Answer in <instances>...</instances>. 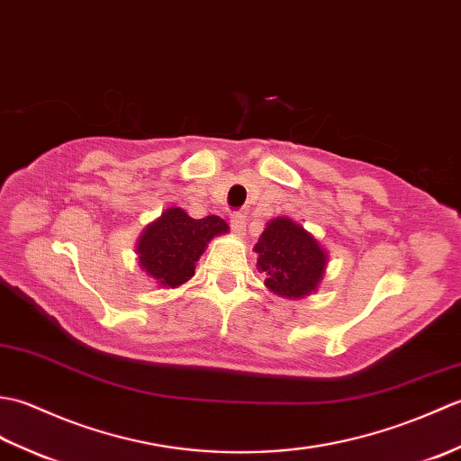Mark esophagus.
I'll return each instance as SVG.
<instances>
[{
    "label": "esophagus",
    "instance_id": "1",
    "mask_svg": "<svg viewBox=\"0 0 461 461\" xmlns=\"http://www.w3.org/2000/svg\"><path fill=\"white\" fill-rule=\"evenodd\" d=\"M230 223L236 236H243V231H246V218H243L241 213H233L230 218Z\"/></svg>",
    "mask_w": 461,
    "mask_h": 461
}]
</instances>
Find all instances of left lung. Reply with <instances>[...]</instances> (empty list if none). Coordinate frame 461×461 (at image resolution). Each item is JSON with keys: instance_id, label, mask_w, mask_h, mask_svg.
<instances>
[{"instance_id": "obj_1", "label": "left lung", "mask_w": 461, "mask_h": 461, "mask_svg": "<svg viewBox=\"0 0 461 461\" xmlns=\"http://www.w3.org/2000/svg\"><path fill=\"white\" fill-rule=\"evenodd\" d=\"M253 251L266 287L285 299H303L317 291L325 276L327 251L321 243L289 218H276L263 230Z\"/></svg>"}]
</instances>
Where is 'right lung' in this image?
<instances>
[{
    "instance_id": "add662e5",
    "label": "right lung",
    "mask_w": 461,
    "mask_h": 461,
    "mask_svg": "<svg viewBox=\"0 0 461 461\" xmlns=\"http://www.w3.org/2000/svg\"><path fill=\"white\" fill-rule=\"evenodd\" d=\"M228 231L230 225L218 215L194 220L182 208H168L146 225L136 243L139 266L160 287L174 289L194 276L210 240Z\"/></svg>"
}]
</instances>
